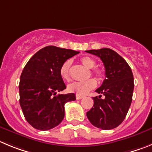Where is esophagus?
Here are the masks:
<instances>
[{"mask_svg":"<svg viewBox=\"0 0 152 152\" xmlns=\"http://www.w3.org/2000/svg\"><path fill=\"white\" fill-rule=\"evenodd\" d=\"M83 98V95H76V99L79 100V99H82Z\"/></svg>","mask_w":152,"mask_h":152,"instance_id":"34e87169","label":"esophagus"}]
</instances>
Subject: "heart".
<instances>
[{
	"label": "heart",
	"instance_id": "1",
	"mask_svg": "<svg viewBox=\"0 0 152 152\" xmlns=\"http://www.w3.org/2000/svg\"><path fill=\"white\" fill-rule=\"evenodd\" d=\"M80 62L86 68L91 69V74L96 76L98 79H102V76H103V72L99 68L95 67L96 65V61L93 58L88 57V56H85L80 59ZM71 64H72L71 61L68 60V61H65L61 66L60 74L64 81L68 82L70 80ZM95 86H96V82L95 79H89L84 82H74V83L68 85L67 90L69 92L76 93V95H86V93L89 91L90 90L93 89Z\"/></svg>",
	"mask_w": 152,
	"mask_h": 152
}]
</instances>
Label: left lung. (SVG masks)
Masks as SVG:
<instances>
[{
	"mask_svg": "<svg viewBox=\"0 0 152 152\" xmlns=\"http://www.w3.org/2000/svg\"><path fill=\"white\" fill-rule=\"evenodd\" d=\"M101 58L105 68V79L98 89L101 96L93 97L94 105L86 113L91 124L104 130L114 129L124 121L132 99L134 79L126 61L110 48L86 50Z\"/></svg>",
	"mask_w": 152,
	"mask_h": 152,
	"instance_id": "left-lung-1",
	"label": "left lung"
}]
</instances>
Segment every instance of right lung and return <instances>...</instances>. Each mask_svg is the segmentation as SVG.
<instances>
[{
  "instance_id": "add662e5",
  "label": "right lung",
  "mask_w": 152,
  "mask_h": 152,
  "mask_svg": "<svg viewBox=\"0 0 152 152\" xmlns=\"http://www.w3.org/2000/svg\"><path fill=\"white\" fill-rule=\"evenodd\" d=\"M79 51L47 46L35 53L23 69L19 90L26 120L35 129L48 130L64 117V104L76 100L74 93L56 95L66 88L60 74L62 64Z\"/></svg>"
}]
</instances>
